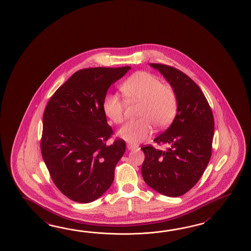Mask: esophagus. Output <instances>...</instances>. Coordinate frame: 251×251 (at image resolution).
Here are the masks:
<instances>
[{
  "instance_id": "34e87169",
  "label": "esophagus",
  "mask_w": 251,
  "mask_h": 251,
  "mask_svg": "<svg viewBox=\"0 0 251 251\" xmlns=\"http://www.w3.org/2000/svg\"><path fill=\"white\" fill-rule=\"evenodd\" d=\"M128 150H137L139 148L138 144H127Z\"/></svg>"
}]
</instances>
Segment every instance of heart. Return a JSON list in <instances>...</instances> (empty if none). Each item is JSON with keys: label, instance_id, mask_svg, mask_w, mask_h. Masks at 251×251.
Here are the masks:
<instances>
[{"label": "heart", "instance_id": "b5f03b06", "mask_svg": "<svg viewBox=\"0 0 251 251\" xmlns=\"http://www.w3.org/2000/svg\"><path fill=\"white\" fill-rule=\"evenodd\" d=\"M125 99L129 103H139V119L126 124L118 132L121 138L131 144H137L148 138L153 126L165 128L171 125L177 111L176 91L168 83L147 72L131 75L121 86ZM126 101L116 94L107 95L103 101L105 115L113 123L125 120Z\"/></svg>", "mask_w": 251, "mask_h": 251}]
</instances>
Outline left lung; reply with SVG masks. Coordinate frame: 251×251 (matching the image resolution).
<instances>
[{
    "mask_svg": "<svg viewBox=\"0 0 251 251\" xmlns=\"http://www.w3.org/2000/svg\"><path fill=\"white\" fill-rule=\"evenodd\" d=\"M176 91L177 112L169 127L154 139L166 151L143 145L142 175L145 183L167 197L188 192L202 176L212 155L214 121L211 107L199 86L180 70L151 64Z\"/></svg>",
    "mask_w": 251,
    "mask_h": 251,
    "instance_id": "8db88e82",
    "label": "left lung"
}]
</instances>
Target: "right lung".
<instances>
[{
  "instance_id": "add662e5",
  "label": "right lung",
  "mask_w": 251,
  "mask_h": 251,
  "mask_svg": "<svg viewBox=\"0 0 251 251\" xmlns=\"http://www.w3.org/2000/svg\"><path fill=\"white\" fill-rule=\"evenodd\" d=\"M130 66L79 70L50 98L43 115L40 149L54 185L65 197L90 203L111 186L126 151L123 139L107 142L113 129L103 101Z\"/></svg>"
}]
</instances>
